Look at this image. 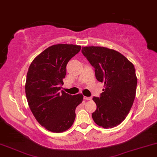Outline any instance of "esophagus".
I'll list each match as a JSON object with an SVG mask.
<instances>
[{"instance_id": "obj_1", "label": "esophagus", "mask_w": 157, "mask_h": 157, "mask_svg": "<svg viewBox=\"0 0 157 157\" xmlns=\"http://www.w3.org/2000/svg\"><path fill=\"white\" fill-rule=\"evenodd\" d=\"M84 99H85V100H90L92 99V98H91L90 97H85V96Z\"/></svg>"}]
</instances>
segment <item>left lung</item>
Here are the masks:
<instances>
[{"label":"left lung","instance_id":"1","mask_svg":"<svg viewBox=\"0 0 157 157\" xmlns=\"http://www.w3.org/2000/svg\"><path fill=\"white\" fill-rule=\"evenodd\" d=\"M82 53L95 68L96 79L105 86L99 98H93L97 105L93 121L104 128H113L126 118L134 101V66L123 54L106 47H82Z\"/></svg>","mask_w":157,"mask_h":157}]
</instances>
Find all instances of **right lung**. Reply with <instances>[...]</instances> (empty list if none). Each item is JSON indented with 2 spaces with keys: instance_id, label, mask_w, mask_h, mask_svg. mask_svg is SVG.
<instances>
[{
  "instance_id": "right-lung-1",
  "label": "right lung",
  "mask_w": 157,
  "mask_h": 157,
  "mask_svg": "<svg viewBox=\"0 0 157 157\" xmlns=\"http://www.w3.org/2000/svg\"><path fill=\"white\" fill-rule=\"evenodd\" d=\"M80 46L52 45L33 60L25 85L29 106L36 121L48 131L64 132L75 119V109L83 95L61 90L68 62L80 51Z\"/></svg>"
}]
</instances>
